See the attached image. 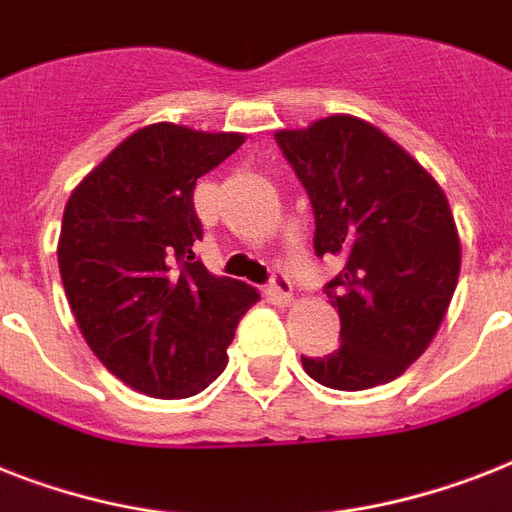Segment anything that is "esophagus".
<instances>
[{
    "mask_svg": "<svg viewBox=\"0 0 512 512\" xmlns=\"http://www.w3.org/2000/svg\"><path fill=\"white\" fill-rule=\"evenodd\" d=\"M271 295L279 300V303H289L292 300V279H289L284 271H273L271 276Z\"/></svg>",
    "mask_w": 512,
    "mask_h": 512,
    "instance_id": "34e87169",
    "label": "esophagus"
}]
</instances>
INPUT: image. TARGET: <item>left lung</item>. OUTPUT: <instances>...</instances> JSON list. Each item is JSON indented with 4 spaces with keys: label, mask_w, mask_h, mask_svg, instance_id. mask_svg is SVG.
Instances as JSON below:
<instances>
[{
    "label": "left lung",
    "mask_w": 512,
    "mask_h": 512,
    "mask_svg": "<svg viewBox=\"0 0 512 512\" xmlns=\"http://www.w3.org/2000/svg\"><path fill=\"white\" fill-rule=\"evenodd\" d=\"M313 217V247L340 271L327 287L340 348L303 356L335 390L396 380L425 353L460 279V236L441 185L404 148L356 116L276 132Z\"/></svg>",
    "instance_id": "obj_1"
}]
</instances>
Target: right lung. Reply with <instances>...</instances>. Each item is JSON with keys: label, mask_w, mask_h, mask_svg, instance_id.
<instances>
[{"label": "right lung", "mask_w": 512, "mask_h": 512, "mask_svg": "<svg viewBox=\"0 0 512 512\" xmlns=\"http://www.w3.org/2000/svg\"><path fill=\"white\" fill-rule=\"evenodd\" d=\"M244 143L239 132L159 122L132 132L76 185L58 265L100 364L151 398H188L228 364L239 319L260 300L193 255L204 236L193 188Z\"/></svg>", "instance_id": "add662e5"}]
</instances>
